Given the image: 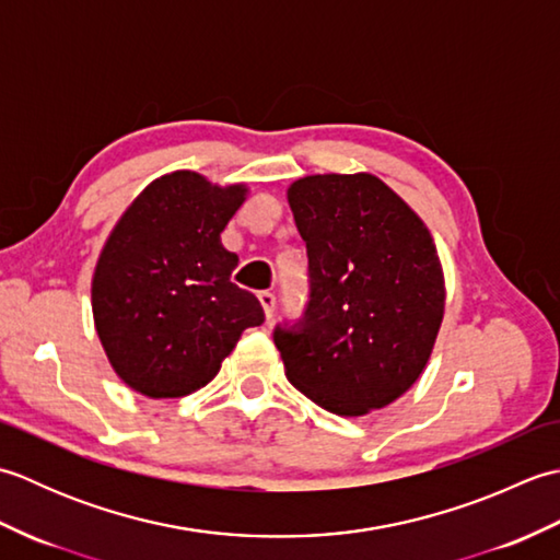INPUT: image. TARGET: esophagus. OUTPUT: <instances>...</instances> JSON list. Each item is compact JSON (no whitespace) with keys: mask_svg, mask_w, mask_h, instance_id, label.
<instances>
[{"mask_svg":"<svg viewBox=\"0 0 560 560\" xmlns=\"http://www.w3.org/2000/svg\"><path fill=\"white\" fill-rule=\"evenodd\" d=\"M257 301L261 305V311H265V317L271 319V313H273V305H277V299H273V293L269 291H259L257 293Z\"/></svg>","mask_w":560,"mask_h":560,"instance_id":"esophagus-1","label":"esophagus"}]
</instances>
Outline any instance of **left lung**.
Segmentation results:
<instances>
[{
  "label": "left lung",
  "mask_w": 560,
  "mask_h": 560,
  "mask_svg": "<svg viewBox=\"0 0 560 560\" xmlns=\"http://www.w3.org/2000/svg\"><path fill=\"white\" fill-rule=\"evenodd\" d=\"M289 205L311 265L303 319L273 329L289 383L339 416L383 409L421 377L443 323L431 231L371 173L305 175Z\"/></svg>",
  "instance_id": "left-lung-1"
}]
</instances>
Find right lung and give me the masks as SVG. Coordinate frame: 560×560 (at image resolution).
I'll use <instances>...</instances> for the list:
<instances>
[{
    "instance_id": "1",
    "label": "right lung",
    "mask_w": 560,
    "mask_h": 560,
    "mask_svg": "<svg viewBox=\"0 0 560 560\" xmlns=\"http://www.w3.org/2000/svg\"><path fill=\"white\" fill-rule=\"evenodd\" d=\"M247 185H213L175 171L144 187L115 223L91 281L98 339L117 377L151 399L211 383L247 327L265 323L237 289V255L221 233Z\"/></svg>"
}]
</instances>
